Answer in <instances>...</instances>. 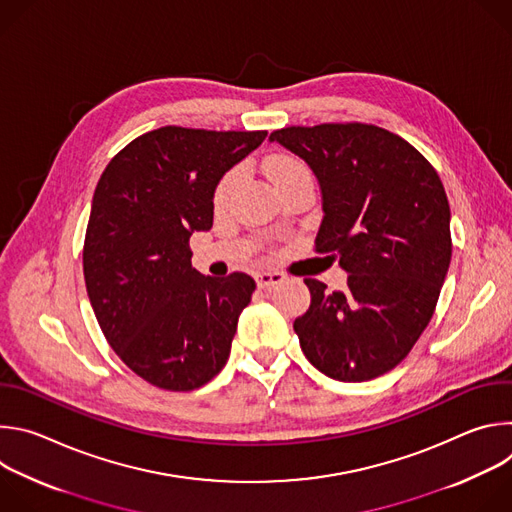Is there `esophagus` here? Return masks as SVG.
<instances>
[{
    "label": "esophagus",
    "instance_id": "34e87169",
    "mask_svg": "<svg viewBox=\"0 0 512 512\" xmlns=\"http://www.w3.org/2000/svg\"><path fill=\"white\" fill-rule=\"evenodd\" d=\"M255 279H257V285L265 289V287H273V285L283 283V281H285V275L279 273V271H259V273L255 275Z\"/></svg>",
    "mask_w": 512,
    "mask_h": 512
}]
</instances>
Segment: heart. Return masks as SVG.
Segmentation results:
<instances>
[{
  "instance_id": "1",
  "label": "heart",
  "mask_w": 512,
  "mask_h": 512,
  "mask_svg": "<svg viewBox=\"0 0 512 512\" xmlns=\"http://www.w3.org/2000/svg\"><path fill=\"white\" fill-rule=\"evenodd\" d=\"M265 174L269 178V182L279 190L283 188L285 184H291L296 180H302V178H310V172L308 168L304 166V162H300L298 158L294 156H271L267 162H265ZM241 180V170L235 168L231 172H227L223 176V180L218 182L216 186V192H214V204L216 206H223L231 192L235 190V186L239 184Z\"/></svg>"
}]
</instances>
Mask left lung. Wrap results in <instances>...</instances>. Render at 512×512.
I'll return each instance as SVG.
<instances>
[{
	"label": "left lung",
	"instance_id": "8db88e82",
	"mask_svg": "<svg viewBox=\"0 0 512 512\" xmlns=\"http://www.w3.org/2000/svg\"><path fill=\"white\" fill-rule=\"evenodd\" d=\"M314 172L324 218L316 251L338 257L344 291L304 279L312 304L294 330L326 377L362 383L395 369L429 324L452 259L450 204L403 137L364 123L269 135Z\"/></svg>",
	"mask_w": 512,
	"mask_h": 512
}]
</instances>
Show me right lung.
Segmentation results:
<instances>
[{"label": "right lung", "instance_id": "add662e5", "mask_svg": "<svg viewBox=\"0 0 512 512\" xmlns=\"http://www.w3.org/2000/svg\"><path fill=\"white\" fill-rule=\"evenodd\" d=\"M265 137L160 127L125 145L95 188L87 294L111 348L154 387L192 391L227 364L255 279L198 273L188 241L210 231L218 182Z\"/></svg>", "mask_w": 512, "mask_h": 512}]
</instances>
